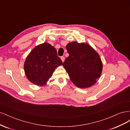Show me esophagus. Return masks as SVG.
Segmentation results:
<instances>
[{
    "mask_svg": "<svg viewBox=\"0 0 130 130\" xmlns=\"http://www.w3.org/2000/svg\"><path fill=\"white\" fill-rule=\"evenodd\" d=\"M61 59L62 61L63 62L64 61V56H61Z\"/></svg>",
    "mask_w": 130,
    "mask_h": 130,
    "instance_id": "34e87169",
    "label": "esophagus"
}]
</instances>
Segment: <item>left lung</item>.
<instances>
[{
  "label": "left lung",
  "mask_w": 130,
  "mask_h": 130,
  "mask_svg": "<svg viewBox=\"0 0 130 130\" xmlns=\"http://www.w3.org/2000/svg\"><path fill=\"white\" fill-rule=\"evenodd\" d=\"M66 48L69 55L63 66L73 84L82 88L93 85L103 69L99 54L87 43L73 42Z\"/></svg>",
  "instance_id": "left-lung-1"
}]
</instances>
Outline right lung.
<instances>
[{
	"label": "right lung",
	"instance_id": "1",
	"mask_svg": "<svg viewBox=\"0 0 130 130\" xmlns=\"http://www.w3.org/2000/svg\"><path fill=\"white\" fill-rule=\"evenodd\" d=\"M62 64L56 49L48 43L38 45L31 51L24 63L28 80L38 86H44L53 75L55 69Z\"/></svg>",
	"mask_w": 130,
	"mask_h": 130
}]
</instances>
